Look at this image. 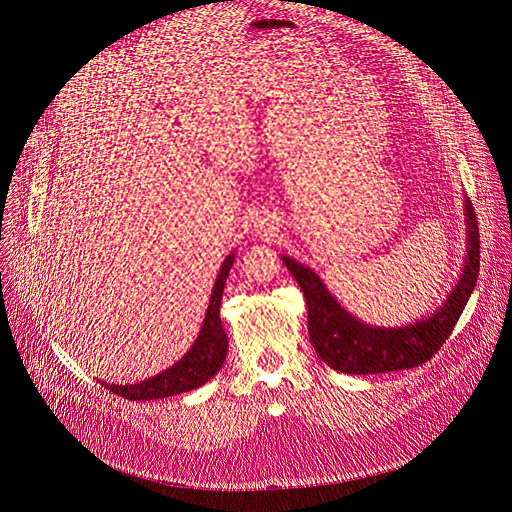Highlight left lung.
<instances>
[{
    "label": "left lung",
    "instance_id": "obj_1",
    "mask_svg": "<svg viewBox=\"0 0 512 512\" xmlns=\"http://www.w3.org/2000/svg\"><path fill=\"white\" fill-rule=\"evenodd\" d=\"M468 215V260L456 291L447 297V303L429 319L421 323L384 329L360 323L329 295L319 276L282 256V262L299 282L307 301V329L319 358L333 370L344 374H382L423 366L431 360L445 339L456 327L474 287L480 270V230L476 211L466 199Z\"/></svg>",
    "mask_w": 512,
    "mask_h": 512
}]
</instances>
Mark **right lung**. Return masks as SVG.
<instances>
[{"mask_svg": "<svg viewBox=\"0 0 512 512\" xmlns=\"http://www.w3.org/2000/svg\"><path fill=\"white\" fill-rule=\"evenodd\" d=\"M232 264H234V254L223 260V266L217 274L215 287H213L211 303L205 313L203 327L199 331V337L193 344V348L175 366H170L162 374L148 378L140 384H132V386L105 384L109 392L124 396L128 401H154V399H164V396H175L181 392L195 390L201 384H205L211 376L217 374L227 354V335L219 319V307H221L225 278L230 274Z\"/></svg>", "mask_w": 512, "mask_h": 512, "instance_id": "add662e5", "label": "right lung"}]
</instances>
